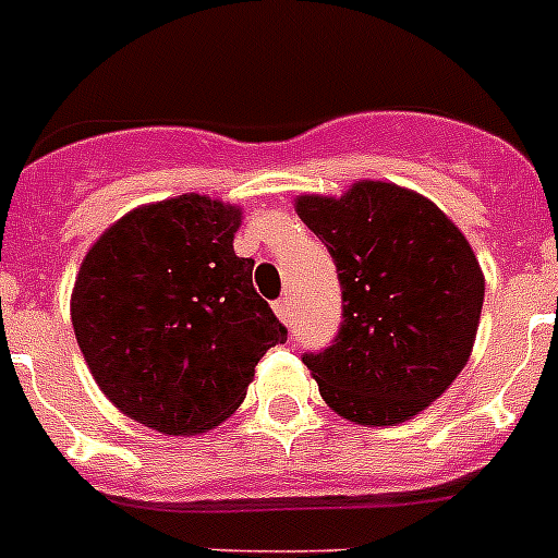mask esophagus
Returning a JSON list of instances; mask_svg holds the SVG:
<instances>
[{"label":"esophagus","instance_id":"34e87169","mask_svg":"<svg viewBox=\"0 0 558 558\" xmlns=\"http://www.w3.org/2000/svg\"><path fill=\"white\" fill-rule=\"evenodd\" d=\"M274 313H276V318L282 320V324H290V301L288 299L274 301Z\"/></svg>","mask_w":558,"mask_h":558}]
</instances>
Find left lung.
<instances>
[{"instance_id": "1", "label": "left lung", "mask_w": 558, "mask_h": 558, "mask_svg": "<svg viewBox=\"0 0 558 558\" xmlns=\"http://www.w3.org/2000/svg\"><path fill=\"white\" fill-rule=\"evenodd\" d=\"M329 248L342 324L304 365L345 421L396 426L451 387L468 365L484 304V274L457 223L392 182H354L340 198H295Z\"/></svg>"}]
</instances>
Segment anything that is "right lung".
<instances>
[{
    "label": "right lung",
    "mask_w": 558,
    "mask_h": 558,
    "mask_svg": "<svg viewBox=\"0 0 558 558\" xmlns=\"http://www.w3.org/2000/svg\"><path fill=\"white\" fill-rule=\"evenodd\" d=\"M243 213L185 193L143 204L85 254L71 324L99 390L132 421L191 437L243 403L263 354L288 340L234 254Z\"/></svg>",
    "instance_id": "obj_1"
}]
</instances>
